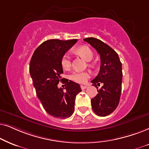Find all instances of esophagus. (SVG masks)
Here are the masks:
<instances>
[{"label":"esophagus","instance_id":"esophagus-1","mask_svg":"<svg viewBox=\"0 0 149 149\" xmlns=\"http://www.w3.org/2000/svg\"><path fill=\"white\" fill-rule=\"evenodd\" d=\"M80 87H81V88H82V89H85V88H86L87 87H88V86H87V85H81Z\"/></svg>","mask_w":149,"mask_h":149}]
</instances>
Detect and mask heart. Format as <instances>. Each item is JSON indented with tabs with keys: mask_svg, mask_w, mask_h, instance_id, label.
Here are the masks:
<instances>
[{
	"mask_svg": "<svg viewBox=\"0 0 149 149\" xmlns=\"http://www.w3.org/2000/svg\"><path fill=\"white\" fill-rule=\"evenodd\" d=\"M77 54L82 56L86 61L92 60L93 57V52L91 48L87 46H82L76 49ZM61 65L65 69H69L71 66V61L70 56L68 54H65L61 59ZM69 78L73 82L79 84H85L90 78V73L87 71L84 72H73L71 73Z\"/></svg>",
	"mask_w": 149,
	"mask_h": 149,
	"instance_id": "1",
	"label": "heart"
}]
</instances>
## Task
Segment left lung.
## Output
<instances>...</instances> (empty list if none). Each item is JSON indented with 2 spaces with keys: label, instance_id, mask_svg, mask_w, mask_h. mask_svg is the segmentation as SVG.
Instances as JSON below:
<instances>
[{
  "label": "left lung",
  "instance_id": "left-lung-1",
  "mask_svg": "<svg viewBox=\"0 0 149 149\" xmlns=\"http://www.w3.org/2000/svg\"><path fill=\"white\" fill-rule=\"evenodd\" d=\"M84 40L100 54L101 66L99 74L91 81L93 86L104 84L97 89L98 93L91 100L93 110L100 116H106L114 112L119 104L123 78L122 63L117 53L100 39L89 37Z\"/></svg>",
  "mask_w": 149,
  "mask_h": 149
}]
</instances>
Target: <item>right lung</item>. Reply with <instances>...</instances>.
Instances as JSON below:
<instances>
[{"mask_svg":"<svg viewBox=\"0 0 149 149\" xmlns=\"http://www.w3.org/2000/svg\"><path fill=\"white\" fill-rule=\"evenodd\" d=\"M77 41H45L35 49L30 63L29 71L37 97L46 112L54 117H70L74 112L76 95L82 91L79 84L67 79L62 81L65 88L58 87L63 79L61 76L63 73L61 59Z\"/></svg>","mask_w":149,"mask_h":149,"instance_id":"obj_1","label":"right lung"}]
</instances>
